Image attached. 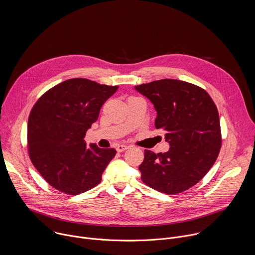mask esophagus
Masks as SVG:
<instances>
[{
    "label": "esophagus",
    "mask_w": 255,
    "mask_h": 255,
    "mask_svg": "<svg viewBox=\"0 0 255 255\" xmlns=\"http://www.w3.org/2000/svg\"><path fill=\"white\" fill-rule=\"evenodd\" d=\"M128 148H129V146H127V145L119 144V145H117V147H116V150H117L118 152H123V151L127 150Z\"/></svg>",
    "instance_id": "esophagus-1"
}]
</instances>
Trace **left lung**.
I'll return each mask as SVG.
<instances>
[{
  "mask_svg": "<svg viewBox=\"0 0 255 255\" xmlns=\"http://www.w3.org/2000/svg\"><path fill=\"white\" fill-rule=\"evenodd\" d=\"M157 112L156 129L164 131L169 150H144L139 165L143 183L175 195L198 184L219 155L222 136L219 113L210 95L183 81L164 79L135 87Z\"/></svg>",
  "mask_w": 255,
  "mask_h": 255,
  "instance_id": "obj_1",
  "label": "left lung"
}]
</instances>
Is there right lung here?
<instances>
[{
	"label": "right lung",
	"instance_id": "1",
	"mask_svg": "<svg viewBox=\"0 0 255 255\" xmlns=\"http://www.w3.org/2000/svg\"><path fill=\"white\" fill-rule=\"evenodd\" d=\"M118 88L70 79L49 89L33 106L27 127L28 154L55 190L76 196L101 183L103 171L117 152L96 144L87 146L84 138Z\"/></svg>",
	"mask_w": 255,
	"mask_h": 255
}]
</instances>
